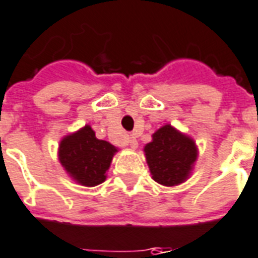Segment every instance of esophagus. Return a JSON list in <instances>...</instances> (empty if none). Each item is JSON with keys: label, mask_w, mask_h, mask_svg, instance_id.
<instances>
[{"label": "esophagus", "mask_w": 258, "mask_h": 258, "mask_svg": "<svg viewBox=\"0 0 258 258\" xmlns=\"http://www.w3.org/2000/svg\"><path fill=\"white\" fill-rule=\"evenodd\" d=\"M127 145L131 147L132 150H136L137 145H139V143H137V140L135 139V137H129V139H127Z\"/></svg>", "instance_id": "34e87169"}]
</instances>
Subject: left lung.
I'll return each mask as SVG.
<instances>
[{
  "instance_id": "1",
  "label": "left lung",
  "mask_w": 258,
  "mask_h": 258,
  "mask_svg": "<svg viewBox=\"0 0 258 258\" xmlns=\"http://www.w3.org/2000/svg\"><path fill=\"white\" fill-rule=\"evenodd\" d=\"M147 164L155 182L177 186L189 179L199 156L196 141L177 127L166 123L144 147Z\"/></svg>"
}]
</instances>
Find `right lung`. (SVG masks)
<instances>
[{"mask_svg": "<svg viewBox=\"0 0 258 258\" xmlns=\"http://www.w3.org/2000/svg\"><path fill=\"white\" fill-rule=\"evenodd\" d=\"M117 152V147L96 139L94 129L84 125L59 141L58 160L76 183L92 187L106 181V173Z\"/></svg>", "mask_w": 258, "mask_h": 258, "instance_id": "right-lung-1", "label": "right lung"}]
</instances>
